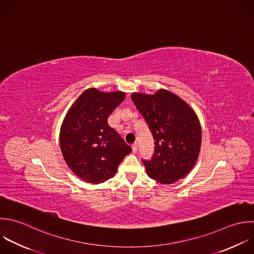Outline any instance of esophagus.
<instances>
[{
    "label": "esophagus",
    "instance_id": "esophagus-1",
    "mask_svg": "<svg viewBox=\"0 0 254 254\" xmlns=\"http://www.w3.org/2000/svg\"><path fill=\"white\" fill-rule=\"evenodd\" d=\"M131 147H132V152H136L137 151V143L136 142H134L132 145H131Z\"/></svg>",
    "mask_w": 254,
    "mask_h": 254
}]
</instances>
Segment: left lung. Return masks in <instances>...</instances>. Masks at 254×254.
<instances>
[{
	"label": "left lung",
	"mask_w": 254,
	"mask_h": 254,
	"mask_svg": "<svg viewBox=\"0 0 254 254\" xmlns=\"http://www.w3.org/2000/svg\"><path fill=\"white\" fill-rule=\"evenodd\" d=\"M131 100L155 139L150 160H143L147 175L172 184L194 167L200 152L202 129L192 108L175 94L161 89L154 95L132 93Z\"/></svg>",
	"instance_id": "left-lung-1"
}]
</instances>
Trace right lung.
<instances>
[{
  "label": "right lung",
  "instance_id": "add662e5",
  "mask_svg": "<svg viewBox=\"0 0 254 254\" xmlns=\"http://www.w3.org/2000/svg\"><path fill=\"white\" fill-rule=\"evenodd\" d=\"M124 92L84 91L67 112L60 128V147L69 168L88 183L100 184L114 177L130 153L108 118L125 100Z\"/></svg>",
  "mask_w": 254,
  "mask_h": 254
}]
</instances>
